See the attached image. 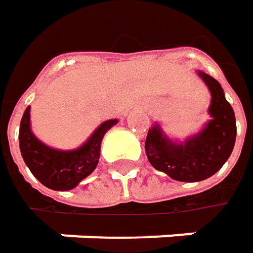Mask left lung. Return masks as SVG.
<instances>
[{"mask_svg": "<svg viewBox=\"0 0 253 253\" xmlns=\"http://www.w3.org/2000/svg\"><path fill=\"white\" fill-rule=\"evenodd\" d=\"M199 76L208 84L211 119L206 126L184 142H174L155 124L148 129L145 153L155 170L177 181H202L217 172L230 157L236 139V119L226 100L220 83L205 72Z\"/></svg>", "mask_w": 253, "mask_h": 253, "instance_id": "1", "label": "left lung"}]
</instances>
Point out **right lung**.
Returning a JSON list of instances; mask_svg holds the SVG:
<instances>
[{
  "mask_svg": "<svg viewBox=\"0 0 253 253\" xmlns=\"http://www.w3.org/2000/svg\"><path fill=\"white\" fill-rule=\"evenodd\" d=\"M118 119L100 124L90 138L76 150L60 151L39 141L30 128V106L20 124V151L33 175L45 187L57 191L75 189L98 166L102 138Z\"/></svg>",
  "mask_w": 253,
  "mask_h": 253,
  "instance_id": "1",
  "label": "right lung"
}]
</instances>
